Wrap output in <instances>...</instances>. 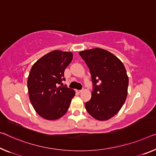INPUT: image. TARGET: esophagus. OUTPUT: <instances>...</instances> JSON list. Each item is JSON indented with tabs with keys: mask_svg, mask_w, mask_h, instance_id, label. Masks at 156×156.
Listing matches in <instances>:
<instances>
[{
	"mask_svg": "<svg viewBox=\"0 0 156 156\" xmlns=\"http://www.w3.org/2000/svg\"><path fill=\"white\" fill-rule=\"evenodd\" d=\"M82 91H83V90H76V92H78V93H79V94L82 92Z\"/></svg>",
	"mask_w": 156,
	"mask_h": 156,
	"instance_id": "esophagus-1",
	"label": "esophagus"
}]
</instances>
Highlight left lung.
<instances>
[{"label":"left lung","instance_id":"obj_1","mask_svg":"<svg viewBox=\"0 0 156 156\" xmlns=\"http://www.w3.org/2000/svg\"><path fill=\"white\" fill-rule=\"evenodd\" d=\"M79 55L90 69L93 83L91 98L85 108L91 117L106 121L122 108L128 94V77L125 66L110 52L95 48Z\"/></svg>","mask_w":156,"mask_h":156}]
</instances>
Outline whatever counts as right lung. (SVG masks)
<instances>
[{
    "label": "right lung",
    "instance_id": "1",
    "mask_svg": "<svg viewBox=\"0 0 156 156\" xmlns=\"http://www.w3.org/2000/svg\"><path fill=\"white\" fill-rule=\"evenodd\" d=\"M73 58L71 52L53 51L41 57L32 66L28 79L30 101L39 116L56 120L65 115L75 96L66 86L64 73Z\"/></svg>",
    "mask_w": 156,
    "mask_h": 156
}]
</instances>
